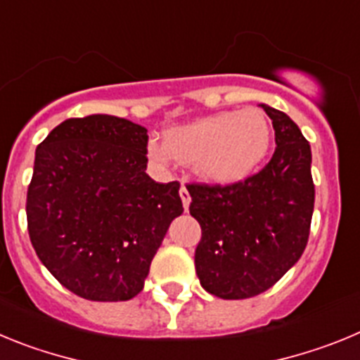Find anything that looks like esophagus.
Instances as JSON below:
<instances>
[{"mask_svg": "<svg viewBox=\"0 0 360 360\" xmlns=\"http://www.w3.org/2000/svg\"><path fill=\"white\" fill-rule=\"evenodd\" d=\"M179 195H181V200H183L184 212H188V206H190V200H192V197H190V192H188V188L184 186V184H183V186H181Z\"/></svg>", "mask_w": 360, "mask_h": 360, "instance_id": "1", "label": "esophagus"}]
</instances>
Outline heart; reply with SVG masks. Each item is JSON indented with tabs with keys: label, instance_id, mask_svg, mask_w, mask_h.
<instances>
[{
	"label": "heart",
	"instance_id": "obj_1",
	"mask_svg": "<svg viewBox=\"0 0 360 360\" xmlns=\"http://www.w3.org/2000/svg\"><path fill=\"white\" fill-rule=\"evenodd\" d=\"M271 138V124L258 109L220 111L168 129L165 141H148L147 154L160 167L176 160L193 167L204 183L229 186L255 174L267 156Z\"/></svg>",
	"mask_w": 360,
	"mask_h": 360
}]
</instances>
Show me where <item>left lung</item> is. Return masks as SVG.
<instances>
[{
    "mask_svg": "<svg viewBox=\"0 0 360 360\" xmlns=\"http://www.w3.org/2000/svg\"><path fill=\"white\" fill-rule=\"evenodd\" d=\"M262 108L273 120L276 148L260 172L229 186H186L190 215L202 229L195 249L197 276L204 290L222 300H245L271 289L309 242L310 145L285 112Z\"/></svg>",
    "mask_w": 360,
    "mask_h": 360,
    "instance_id": "8db88e82",
    "label": "left lung"
}]
</instances>
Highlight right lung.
Returning a JSON list of instances; mask_svg holds the SVG:
<instances>
[{"label": "right lung", "mask_w": 360, "mask_h": 360, "mask_svg": "<svg viewBox=\"0 0 360 360\" xmlns=\"http://www.w3.org/2000/svg\"><path fill=\"white\" fill-rule=\"evenodd\" d=\"M147 129L125 118H70L35 150L27 195L30 240L59 283L91 301L141 292L168 226L183 213L179 183L147 176Z\"/></svg>", "instance_id": "right-lung-1"}]
</instances>
